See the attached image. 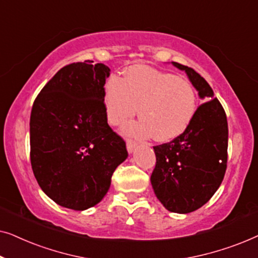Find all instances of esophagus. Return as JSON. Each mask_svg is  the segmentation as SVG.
Wrapping results in <instances>:
<instances>
[{
	"instance_id": "obj_1",
	"label": "esophagus",
	"mask_w": 258,
	"mask_h": 258,
	"mask_svg": "<svg viewBox=\"0 0 258 258\" xmlns=\"http://www.w3.org/2000/svg\"><path fill=\"white\" fill-rule=\"evenodd\" d=\"M136 146H137V144H136L135 141H133V140H126V149H128L129 153H133Z\"/></svg>"
}]
</instances>
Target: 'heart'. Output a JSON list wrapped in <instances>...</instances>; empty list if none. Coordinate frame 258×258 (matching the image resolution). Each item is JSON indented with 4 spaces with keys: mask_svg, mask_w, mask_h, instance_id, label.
<instances>
[{
    "mask_svg": "<svg viewBox=\"0 0 258 258\" xmlns=\"http://www.w3.org/2000/svg\"><path fill=\"white\" fill-rule=\"evenodd\" d=\"M108 121L118 125L137 112L140 122L125 126L137 137L153 135L169 142L188 129L197 111V94L189 81L150 67L134 66L125 77L112 75L104 86Z\"/></svg>",
    "mask_w": 258,
    "mask_h": 258,
    "instance_id": "b5f03b06",
    "label": "heart"
}]
</instances>
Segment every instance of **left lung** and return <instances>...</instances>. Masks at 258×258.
I'll return each instance as SVG.
<instances>
[{
  "label": "left lung",
  "instance_id": "obj_1",
  "mask_svg": "<svg viewBox=\"0 0 258 258\" xmlns=\"http://www.w3.org/2000/svg\"><path fill=\"white\" fill-rule=\"evenodd\" d=\"M172 64L184 70L200 97L207 101L197 108L182 135L154 147L156 165L150 181L165 209L188 214L204 206L223 181L228 161V121L207 81L192 68L177 62Z\"/></svg>",
  "mask_w": 258,
  "mask_h": 258
}]
</instances>
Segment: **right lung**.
<instances>
[{
	"label": "right lung",
	"instance_id": "right-lung-1",
	"mask_svg": "<svg viewBox=\"0 0 258 258\" xmlns=\"http://www.w3.org/2000/svg\"><path fill=\"white\" fill-rule=\"evenodd\" d=\"M91 62L59 69L30 114L35 178L55 203L73 210L101 202L115 169L128 157L124 140L108 124L104 84L110 69Z\"/></svg>",
	"mask_w": 258,
	"mask_h": 258
}]
</instances>
